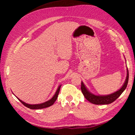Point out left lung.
<instances>
[{
	"label": "left lung",
	"instance_id": "1",
	"mask_svg": "<svg viewBox=\"0 0 135 135\" xmlns=\"http://www.w3.org/2000/svg\"><path fill=\"white\" fill-rule=\"evenodd\" d=\"M128 80H129V71L127 68V77L126 79V80L124 84L121 88L119 90H117V92L111 93L110 95H95L91 93L89 91L86 86H84L83 82L81 81V90L83 93L84 97H85L86 99L89 101L91 103L96 105H106L111 104L112 102L117 99V98L122 95V93L124 92V90L126 89L127 86Z\"/></svg>",
	"mask_w": 135,
	"mask_h": 135
}]
</instances>
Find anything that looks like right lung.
<instances>
[{"mask_svg":"<svg viewBox=\"0 0 135 135\" xmlns=\"http://www.w3.org/2000/svg\"><path fill=\"white\" fill-rule=\"evenodd\" d=\"M61 85L59 86L58 87V89H57L56 92L55 93V95H54V97H52L51 99L47 100V101L44 102V103L42 104H34V105H31V104H27L26 102H24L23 101H22L21 100H20V99H18V100H20V101L21 102V103L24 105V106H26L27 108H28L30 109H42V108H47V107H49L50 106L54 104V102H55V100H56L57 98H58V93L59 92V90H60V88H61Z\"/></svg>","mask_w":135,"mask_h":135,"instance_id":"1","label":"right lung"}]
</instances>
